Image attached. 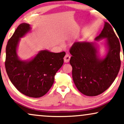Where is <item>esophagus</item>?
<instances>
[{
    "label": "esophagus",
    "mask_w": 124,
    "mask_h": 124,
    "mask_svg": "<svg viewBox=\"0 0 124 124\" xmlns=\"http://www.w3.org/2000/svg\"><path fill=\"white\" fill-rule=\"evenodd\" d=\"M70 59V56L69 54H66V55L64 57V62L65 63H68Z\"/></svg>",
    "instance_id": "1"
}]
</instances>
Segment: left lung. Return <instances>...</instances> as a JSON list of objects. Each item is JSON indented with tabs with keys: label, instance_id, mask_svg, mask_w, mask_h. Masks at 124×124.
I'll use <instances>...</instances> for the list:
<instances>
[{
	"label": "left lung",
	"instance_id": "obj_1",
	"mask_svg": "<svg viewBox=\"0 0 124 124\" xmlns=\"http://www.w3.org/2000/svg\"><path fill=\"white\" fill-rule=\"evenodd\" d=\"M106 39L107 52L100 57L96 41ZM70 63L74 82L85 95L95 96L107 90L119 72L120 44L112 26L104 22L101 33L94 42H77L71 47Z\"/></svg>",
	"mask_w": 124,
	"mask_h": 124
}]
</instances>
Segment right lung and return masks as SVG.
I'll return each instance as SVG.
<instances>
[{
  "label": "right lung",
  "instance_id": "1",
  "mask_svg": "<svg viewBox=\"0 0 124 124\" xmlns=\"http://www.w3.org/2000/svg\"><path fill=\"white\" fill-rule=\"evenodd\" d=\"M31 25L22 23L15 31L6 46L5 67L14 86L24 95L32 98L45 95L53 85L54 76L62 67L65 52L41 50L29 60L20 59L17 50L20 39L31 31Z\"/></svg>",
  "mask_w": 124,
  "mask_h": 124
}]
</instances>
